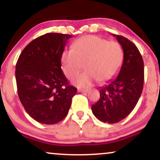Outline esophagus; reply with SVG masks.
Returning a JSON list of instances; mask_svg holds the SVG:
<instances>
[{
	"mask_svg": "<svg viewBox=\"0 0 160 160\" xmlns=\"http://www.w3.org/2000/svg\"><path fill=\"white\" fill-rule=\"evenodd\" d=\"M78 91L79 93H87L88 90H87V89H78Z\"/></svg>",
	"mask_w": 160,
	"mask_h": 160,
	"instance_id": "34e87169",
	"label": "esophagus"
}]
</instances>
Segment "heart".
Here are the masks:
<instances>
[{
	"label": "heart",
	"mask_w": 160,
	"mask_h": 160,
	"mask_svg": "<svg viewBox=\"0 0 160 160\" xmlns=\"http://www.w3.org/2000/svg\"><path fill=\"white\" fill-rule=\"evenodd\" d=\"M61 66L66 76L72 80L84 67L86 71L74 80L81 88H88L99 80L105 82L115 78L123 61V49L116 42H108L97 36H84L63 50Z\"/></svg>",
	"instance_id": "heart-1"
}]
</instances>
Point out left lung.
<instances>
[{
  "label": "left lung",
  "instance_id": "left-lung-1",
  "mask_svg": "<svg viewBox=\"0 0 160 160\" xmlns=\"http://www.w3.org/2000/svg\"><path fill=\"white\" fill-rule=\"evenodd\" d=\"M112 36L122 47V66L116 78L100 88L99 101L91 106L96 118L108 123L118 122L132 111L144 82L143 61L137 47L122 36Z\"/></svg>",
  "mask_w": 160,
  "mask_h": 160
}]
</instances>
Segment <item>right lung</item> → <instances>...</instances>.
<instances>
[{
  "mask_svg": "<svg viewBox=\"0 0 160 160\" xmlns=\"http://www.w3.org/2000/svg\"><path fill=\"white\" fill-rule=\"evenodd\" d=\"M69 34L48 33L30 42L16 64L19 98L30 116L54 124L67 116L77 88L69 86L61 69V54Z\"/></svg>",
  "mask_w": 160,
  "mask_h": 160,
  "instance_id": "obj_1",
  "label": "right lung"
}]
</instances>
